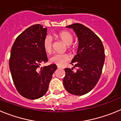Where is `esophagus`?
<instances>
[{"label":"esophagus","instance_id":"obj_1","mask_svg":"<svg viewBox=\"0 0 121 121\" xmlns=\"http://www.w3.org/2000/svg\"><path fill=\"white\" fill-rule=\"evenodd\" d=\"M57 67H58V69H61V68H62L61 66H57Z\"/></svg>","mask_w":121,"mask_h":121}]
</instances>
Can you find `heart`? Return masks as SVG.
Masks as SVG:
<instances>
[{"instance_id":"heart-1","label":"heart","mask_w":121,"mask_h":121,"mask_svg":"<svg viewBox=\"0 0 121 121\" xmlns=\"http://www.w3.org/2000/svg\"><path fill=\"white\" fill-rule=\"evenodd\" d=\"M57 36L67 45H70L72 43L73 37L70 32L67 31H62L57 34ZM43 48L44 51L48 53L51 52L52 49V38L48 35H46L43 40ZM70 59V55L67 54H55L50 58L51 63H54L58 66H62Z\"/></svg>"}]
</instances>
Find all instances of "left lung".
<instances>
[{
    "label": "left lung",
    "mask_w": 121,
    "mask_h": 121,
    "mask_svg": "<svg viewBox=\"0 0 121 121\" xmlns=\"http://www.w3.org/2000/svg\"><path fill=\"white\" fill-rule=\"evenodd\" d=\"M72 28L78 38L77 54L71 63L77 67L65 69L63 84L69 93L81 96L92 90L98 82L105 60L104 46L93 31L80 23L67 26Z\"/></svg>",
    "instance_id": "obj_1"
}]
</instances>
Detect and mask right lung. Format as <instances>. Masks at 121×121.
Segmentation results:
<instances>
[{"instance_id": "obj_1", "label": "right lung", "mask_w": 121, "mask_h": 121, "mask_svg": "<svg viewBox=\"0 0 121 121\" xmlns=\"http://www.w3.org/2000/svg\"><path fill=\"white\" fill-rule=\"evenodd\" d=\"M47 28L39 24L25 29L13 44L9 59V69L18 92L29 99L42 97L47 92L56 65L41 67L48 61L43 48Z\"/></svg>"}]
</instances>
